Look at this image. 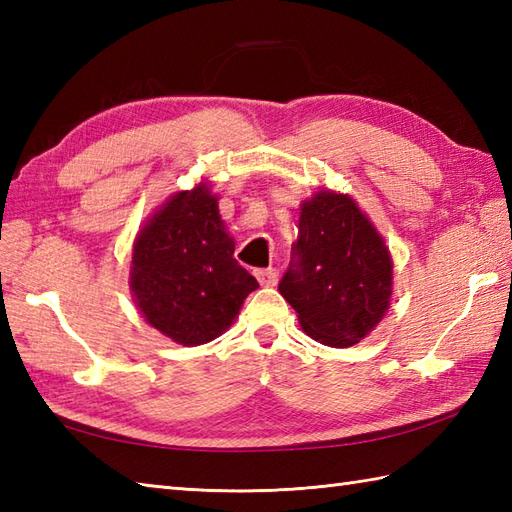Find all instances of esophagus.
<instances>
[{"label": "esophagus", "instance_id": "1", "mask_svg": "<svg viewBox=\"0 0 512 512\" xmlns=\"http://www.w3.org/2000/svg\"><path fill=\"white\" fill-rule=\"evenodd\" d=\"M255 277L262 286H275L279 279V273H277V268H262V270H255Z\"/></svg>", "mask_w": 512, "mask_h": 512}]
</instances>
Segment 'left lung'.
Listing matches in <instances>:
<instances>
[{
    "label": "left lung",
    "instance_id": "obj_1",
    "mask_svg": "<svg viewBox=\"0 0 512 512\" xmlns=\"http://www.w3.org/2000/svg\"><path fill=\"white\" fill-rule=\"evenodd\" d=\"M295 262L279 292L301 330L330 347H352L385 317L394 262L383 235L347 193L321 189L301 202Z\"/></svg>",
    "mask_w": 512,
    "mask_h": 512
}]
</instances>
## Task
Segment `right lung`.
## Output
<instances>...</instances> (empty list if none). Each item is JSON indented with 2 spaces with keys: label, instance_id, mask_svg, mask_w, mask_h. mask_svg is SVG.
<instances>
[{
  "label": "right lung",
  "instance_id": "obj_1",
  "mask_svg": "<svg viewBox=\"0 0 512 512\" xmlns=\"http://www.w3.org/2000/svg\"><path fill=\"white\" fill-rule=\"evenodd\" d=\"M217 200L209 182L176 191L134 239L129 290L136 308L151 328L187 347L224 334L259 288L233 257Z\"/></svg>",
  "mask_w": 512,
  "mask_h": 512
}]
</instances>
